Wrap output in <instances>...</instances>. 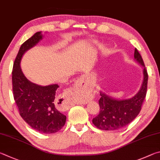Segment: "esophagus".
Masks as SVG:
<instances>
[{
  "instance_id": "esophagus-1",
  "label": "esophagus",
  "mask_w": 160,
  "mask_h": 160,
  "mask_svg": "<svg viewBox=\"0 0 160 160\" xmlns=\"http://www.w3.org/2000/svg\"><path fill=\"white\" fill-rule=\"evenodd\" d=\"M76 88L82 91L86 92L88 91V87L86 86V83L83 78H80V79L77 80V82H76ZM60 98L62 100V106L64 110H67L70 107H72L73 103L71 99V96L69 94L64 95Z\"/></svg>"
}]
</instances>
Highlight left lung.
<instances>
[{"label":"left lung","mask_w":160,"mask_h":160,"mask_svg":"<svg viewBox=\"0 0 160 160\" xmlns=\"http://www.w3.org/2000/svg\"><path fill=\"white\" fill-rule=\"evenodd\" d=\"M134 59L142 68L143 79L141 88L135 96L127 99H116L100 91V113L93 119L97 128L105 131H115L126 127L138 116L146 96L148 75L141 55L135 48Z\"/></svg>","instance_id":"8db88e82"}]
</instances>
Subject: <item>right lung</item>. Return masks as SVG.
<instances>
[{
    "label": "right lung",
    "instance_id": "right-lung-1",
    "mask_svg": "<svg viewBox=\"0 0 160 160\" xmlns=\"http://www.w3.org/2000/svg\"><path fill=\"white\" fill-rule=\"evenodd\" d=\"M42 38L41 32H36L19 48L13 64V96L19 114L31 127L40 133H54L64 127L67 118L55 105V93L59 86H41L31 82L20 67L25 52L35 46Z\"/></svg>",
    "mask_w": 160,
    "mask_h": 160
}]
</instances>
